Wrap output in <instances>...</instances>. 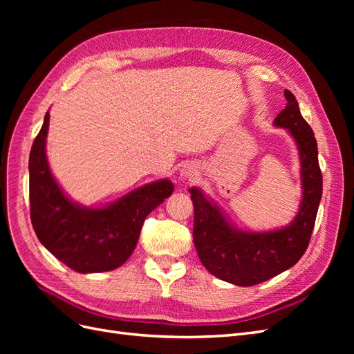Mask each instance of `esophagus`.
Masks as SVG:
<instances>
[{
  "label": "esophagus",
  "instance_id": "obj_1",
  "mask_svg": "<svg viewBox=\"0 0 354 354\" xmlns=\"http://www.w3.org/2000/svg\"><path fill=\"white\" fill-rule=\"evenodd\" d=\"M196 176H198V167L195 164L189 162L180 168V178L192 181L194 178H196Z\"/></svg>",
  "mask_w": 354,
  "mask_h": 354
}]
</instances>
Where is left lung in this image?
<instances>
[{"label": "left lung", "mask_w": 354, "mask_h": 354, "mask_svg": "<svg viewBox=\"0 0 354 354\" xmlns=\"http://www.w3.org/2000/svg\"><path fill=\"white\" fill-rule=\"evenodd\" d=\"M285 109L273 124L285 128L295 140L303 189L297 216L288 226L269 232L238 229L201 189H189L195 208L194 242L201 263L218 279L238 286L269 281L298 263L308 246L322 198L313 130L301 116L295 95L285 90Z\"/></svg>", "instance_id": "obj_1"}]
</instances>
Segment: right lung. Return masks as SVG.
Wrapping results in <instances>:
<instances>
[{
    "instance_id": "1",
    "label": "right lung",
    "mask_w": 354,
    "mask_h": 354,
    "mask_svg": "<svg viewBox=\"0 0 354 354\" xmlns=\"http://www.w3.org/2000/svg\"><path fill=\"white\" fill-rule=\"evenodd\" d=\"M50 113L29 155L30 221L39 242L72 270L109 272L133 254L145 218L174 192L168 178L156 180L100 208L73 202L53 176L46 138Z\"/></svg>"
}]
</instances>
